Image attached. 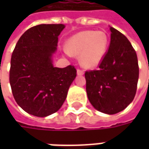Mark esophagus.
I'll use <instances>...</instances> for the list:
<instances>
[{
    "instance_id": "esophagus-1",
    "label": "esophagus",
    "mask_w": 149,
    "mask_h": 149,
    "mask_svg": "<svg viewBox=\"0 0 149 149\" xmlns=\"http://www.w3.org/2000/svg\"><path fill=\"white\" fill-rule=\"evenodd\" d=\"M77 72L78 76H82V75H84V70H81V69H79V68L77 69Z\"/></svg>"
}]
</instances>
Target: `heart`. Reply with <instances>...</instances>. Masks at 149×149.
<instances>
[{
  "mask_svg": "<svg viewBox=\"0 0 149 149\" xmlns=\"http://www.w3.org/2000/svg\"><path fill=\"white\" fill-rule=\"evenodd\" d=\"M109 43V36L104 31H82L68 40L66 49L72 55H81L82 66L93 68L103 61Z\"/></svg>",
  "mask_w": 149,
  "mask_h": 149,
  "instance_id": "b5f03b06",
  "label": "heart"
}]
</instances>
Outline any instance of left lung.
Returning <instances> with one entry per match:
<instances>
[{
	"mask_svg": "<svg viewBox=\"0 0 149 149\" xmlns=\"http://www.w3.org/2000/svg\"><path fill=\"white\" fill-rule=\"evenodd\" d=\"M108 52L97 70L85 72L86 92L92 105L106 114L121 112L133 100L137 88V56L124 34L110 27Z\"/></svg>",
	"mask_w": 149,
	"mask_h": 149,
	"instance_id": "left-lung-1",
	"label": "left lung"
}]
</instances>
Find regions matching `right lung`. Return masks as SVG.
<instances>
[{
  "instance_id": "1",
  "label": "right lung",
  "mask_w": 149,
  "mask_h": 149,
  "mask_svg": "<svg viewBox=\"0 0 149 149\" xmlns=\"http://www.w3.org/2000/svg\"><path fill=\"white\" fill-rule=\"evenodd\" d=\"M65 24H38L20 37L11 57L9 83L16 102L31 115L45 117L57 112L77 77L72 65H52L58 36Z\"/></svg>"
}]
</instances>
